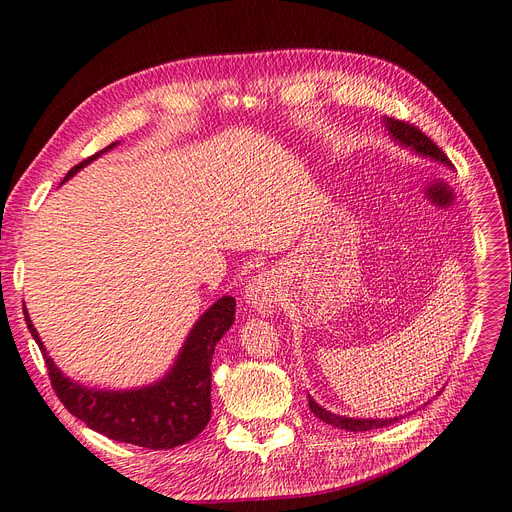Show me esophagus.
<instances>
[{
    "label": "esophagus",
    "mask_w": 512,
    "mask_h": 512,
    "mask_svg": "<svg viewBox=\"0 0 512 512\" xmlns=\"http://www.w3.org/2000/svg\"><path fill=\"white\" fill-rule=\"evenodd\" d=\"M245 298L248 303L260 311V313H269L273 309V303L277 298V284L275 279L269 273H258L250 279V284L245 286Z\"/></svg>",
    "instance_id": "34e87169"
}]
</instances>
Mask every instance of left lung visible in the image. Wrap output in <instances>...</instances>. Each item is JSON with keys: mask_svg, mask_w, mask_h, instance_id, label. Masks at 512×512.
I'll use <instances>...</instances> for the list:
<instances>
[{"mask_svg": "<svg viewBox=\"0 0 512 512\" xmlns=\"http://www.w3.org/2000/svg\"><path fill=\"white\" fill-rule=\"evenodd\" d=\"M385 127L390 129V133L394 135V139H398V142H400L402 146L413 148V150L419 152V154L434 158V161L451 165L447 154H445L443 150H440L426 133H421L419 127L411 125V122L398 120V118H387V125H385ZM309 409H311V413H313L317 419H322V421H326V424H330V426H334V428L347 430V432H366V430H375V428H385V426L394 424V421H398V417H394V419H351V417L334 415V413L322 409L320 404H317L311 396H309Z\"/></svg>", "mask_w": 512, "mask_h": 512, "instance_id": "left-lung-1", "label": "left lung"}]
</instances>
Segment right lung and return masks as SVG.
<instances>
[{
	"label": "right lung",
	"instance_id": "right-lung-1",
	"mask_svg": "<svg viewBox=\"0 0 512 512\" xmlns=\"http://www.w3.org/2000/svg\"><path fill=\"white\" fill-rule=\"evenodd\" d=\"M84 158L69 169V180L76 171L88 165L101 152ZM25 322L35 343L40 345L50 377V385L63 407L82 419L84 424L118 443H131L148 449H173L188 443L203 432L211 417V356L222 334L235 322V298L222 296L211 305L201 320L190 330L182 354L171 368V373L150 387L129 392H97L69 381L61 375L35 332L27 309Z\"/></svg>",
	"mask_w": 512,
	"mask_h": 512
}]
</instances>
